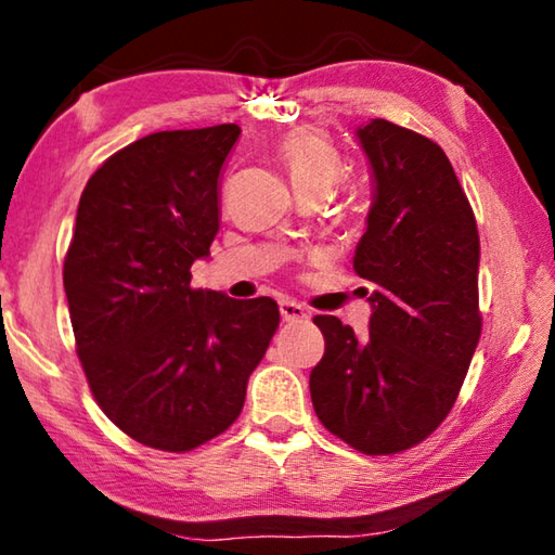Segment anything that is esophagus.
<instances>
[{"label": "esophagus", "mask_w": 555, "mask_h": 555, "mask_svg": "<svg viewBox=\"0 0 555 555\" xmlns=\"http://www.w3.org/2000/svg\"><path fill=\"white\" fill-rule=\"evenodd\" d=\"M279 311H281V318H284L286 323H298V321H306V318H308L306 308L296 304V300H281Z\"/></svg>", "instance_id": "esophagus-1"}]
</instances>
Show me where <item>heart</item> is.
I'll return each instance as SVG.
<instances>
[{
    "instance_id": "b5f03b06",
    "label": "heart",
    "mask_w": 555,
    "mask_h": 555,
    "mask_svg": "<svg viewBox=\"0 0 555 555\" xmlns=\"http://www.w3.org/2000/svg\"><path fill=\"white\" fill-rule=\"evenodd\" d=\"M276 152L296 193H325L345 176V162L333 139L315 127H296L279 139Z\"/></svg>"
}]
</instances>
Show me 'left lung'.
Returning a JSON list of instances; mask_svg holds the SVG:
<instances>
[{
  "instance_id": "1",
  "label": "left lung",
  "mask_w": 555,
  "mask_h": 555,
  "mask_svg": "<svg viewBox=\"0 0 555 555\" xmlns=\"http://www.w3.org/2000/svg\"><path fill=\"white\" fill-rule=\"evenodd\" d=\"M374 176L357 276L374 284L370 333L315 315L325 354L311 372L321 424L364 455H393L443 424L480 343V234L443 149L372 119L357 129Z\"/></svg>"
}]
</instances>
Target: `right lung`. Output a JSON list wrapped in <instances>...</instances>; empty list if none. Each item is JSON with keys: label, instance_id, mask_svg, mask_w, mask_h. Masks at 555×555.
Here are the masks:
<instances>
[{"label": "right lung", "instance_id": "right-lung-1", "mask_svg": "<svg viewBox=\"0 0 555 555\" xmlns=\"http://www.w3.org/2000/svg\"><path fill=\"white\" fill-rule=\"evenodd\" d=\"M237 125L154 131L90 176L63 261L88 387L137 443L188 453L237 421L279 327L274 298L191 286L220 230Z\"/></svg>", "mask_w": 555, "mask_h": 555}]
</instances>
